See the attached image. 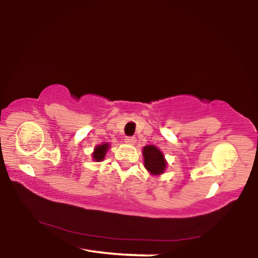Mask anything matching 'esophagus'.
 <instances>
[{"mask_svg": "<svg viewBox=\"0 0 258 258\" xmlns=\"http://www.w3.org/2000/svg\"><path fill=\"white\" fill-rule=\"evenodd\" d=\"M125 142L128 143V145H134V143L137 142V140H135V138H133V137H127V138H125Z\"/></svg>", "mask_w": 258, "mask_h": 258, "instance_id": "34e87169", "label": "esophagus"}]
</instances>
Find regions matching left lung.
I'll list each match as a JSON object with an SVG mask.
<instances>
[{"label": "left lung", "mask_w": 258, "mask_h": 258, "mask_svg": "<svg viewBox=\"0 0 258 258\" xmlns=\"http://www.w3.org/2000/svg\"><path fill=\"white\" fill-rule=\"evenodd\" d=\"M142 156H143V163H145V167L151 175L159 176L164 174L167 167V161L165 159V156L163 151L158 149L156 146H146L142 149Z\"/></svg>", "instance_id": "8db88e82"}]
</instances>
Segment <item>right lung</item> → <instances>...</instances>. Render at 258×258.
<instances>
[{
	"mask_svg": "<svg viewBox=\"0 0 258 258\" xmlns=\"http://www.w3.org/2000/svg\"><path fill=\"white\" fill-rule=\"evenodd\" d=\"M110 148V145L108 142H103L101 145L95 146L94 150L92 152V158L94 161H102L106 157V154Z\"/></svg>",
	"mask_w": 258,
	"mask_h": 258,
	"instance_id": "1",
	"label": "right lung"
}]
</instances>
